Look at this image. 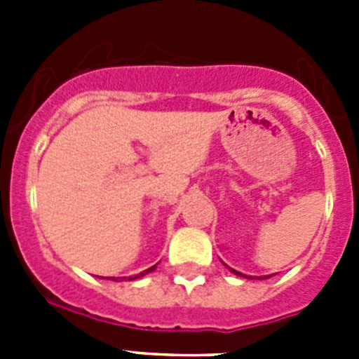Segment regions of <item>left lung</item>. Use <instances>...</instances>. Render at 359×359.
<instances>
[{"mask_svg": "<svg viewBox=\"0 0 359 359\" xmlns=\"http://www.w3.org/2000/svg\"><path fill=\"white\" fill-rule=\"evenodd\" d=\"M231 273H236V275H239V277H244V278H253V277H248V275L239 273V271H236V269H231ZM259 278H268V277H259Z\"/></svg>", "mask_w": 359, "mask_h": 359, "instance_id": "1", "label": "left lung"}]
</instances>
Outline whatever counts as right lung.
<instances>
[{
    "mask_svg": "<svg viewBox=\"0 0 359 359\" xmlns=\"http://www.w3.org/2000/svg\"><path fill=\"white\" fill-rule=\"evenodd\" d=\"M154 268H156V264L152 266V268L145 269V271H142L140 275H135V277H129L128 280H135V278H140V277H144V275H147V273H151V271H154ZM118 278H122V280H126V277H118ZM113 280H116V278H113Z\"/></svg>",
    "mask_w": 359,
    "mask_h": 359,
    "instance_id": "add662e5",
    "label": "right lung"
}]
</instances>
